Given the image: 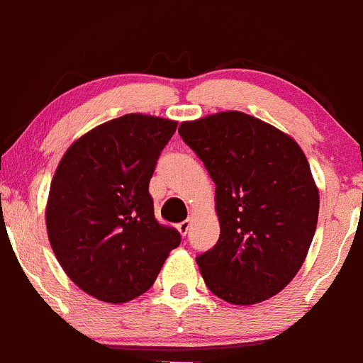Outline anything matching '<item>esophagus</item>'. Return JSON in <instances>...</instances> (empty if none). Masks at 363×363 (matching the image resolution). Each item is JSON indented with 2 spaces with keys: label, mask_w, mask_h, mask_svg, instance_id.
<instances>
[{
  "label": "esophagus",
  "mask_w": 363,
  "mask_h": 363,
  "mask_svg": "<svg viewBox=\"0 0 363 363\" xmlns=\"http://www.w3.org/2000/svg\"><path fill=\"white\" fill-rule=\"evenodd\" d=\"M177 230H179V233H181L182 236L188 235V231L191 230V219H186V220H182V223H179L177 224Z\"/></svg>",
  "instance_id": "esophagus-1"
}]
</instances>
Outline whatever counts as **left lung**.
I'll return each instance as SVG.
<instances>
[{"label": "left lung", "mask_w": 363, "mask_h": 363, "mask_svg": "<svg viewBox=\"0 0 363 363\" xmlns=\"http://www.w3.org/2000/svg\"><path fill=\"white\" fill-rule=\"evenodd\" d=\"M216 182L220 235L196 257L205 285L249 306L284 291L303 266L318 223L320 194L299 144L242 111L179 127Z\"/></svg>", "instance_id": "1"}]
</instances>
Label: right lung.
<instances>
[{"label":"right lung","mask_w":363,"mask_h":363,"mask_svg":"<svg viewBox=\"0 0 363 363\" xmlns=\"http://www.w3.org/2000/svg\"><path fill=\"white\" fill-rule=\"evenodd\" d=\"M177 121L130 113L74 140L53 174L45 220L67 277L99 301L128 303L155 284L181 235L155 219L150 179Z\"/></svg>","instance_id":"1"}]
</instances>
